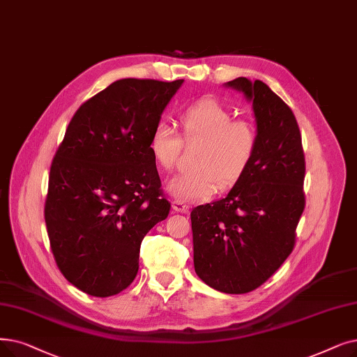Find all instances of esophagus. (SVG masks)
I'll list each match as a JSON object with an SVG mask.
<instances>
[{
    "label": "esophagus",
    "instance_id": "1",
    "mask_svg": "<svg viewBox=\"0 0 357 357\" xmlns=\"http://www.w3.org/2000/svg\"><path fill=\"white\" fill-rule=\"evenodd\" d=\"M172 207L175 211H179V213H188L190 211V206L185 204L183 201H179V199H175L172 203Z\"/></svg>",
    "mask_w": 357,
    "mask_h": 357
}]
</instances>
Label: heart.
Returning <instances> with one entry per match:
<instances>
[{
  "label": "heart",
  "instance_id": "heart-1",
  "mask_svg": "<svg viewBox=\"0 0 357 357\" xmlns=\"http://www.w3.org/2000/svg\"><path fill=\"white\" fill-rule=\"evenodd\" d=\"M185 143H201L194 160L195 170L176 176L169 183V192L179 201L206 199L219 188L226 190L245 175L258 147L257 126L248 118H234L225 103L199 99L179 115ZM149 150L165 172L176 167L182 150L178 132L166 122L154 126Z\"/></svg>",
  "mask_w": 357,
  "mask_h": 357
}]
</instances>
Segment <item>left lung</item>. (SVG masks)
Wrapping results in <instances>:
<instances>
[{"instance_id":"1","label":"left lung","mask_w":357,"mask_h":357,"mask_svg":"<svg viewBox=\"0 0 357 357\" xmlns=\"http://www.w3.org/2000/svg\"><path fill=\"white\" fill-rule=\"evenodd\" d=\"M252 102L258 147L229 194L191 211L194 267L230 294L266 283L290 255L305 208L302 137L290 107L261 80L227 82Z\"/></svg>"}]
</instances>
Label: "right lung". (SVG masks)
I'll use <instances>...</instances> for the list:
<instances>
[{
    "label": "right lung",
    "instance_id": "right-lung-1",
    "mask_svg": "<svg viewBox=\"0 0 357 357\" xmlns=\"http://www.w3.org/2000/svg\"><path fill=\"white\" fill-rule=\"evenodd\" d=\"M182 83H112L77 109L55 153L46 230L59 271L90 296L132 283L142 241L169 214L149 138Z\"/></svg>",
    "mask_w": 357,
    "mask_h": 357
}]
</instances>
